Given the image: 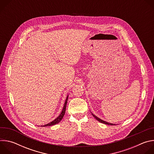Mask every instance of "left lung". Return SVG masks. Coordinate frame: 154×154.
<instances>
[{"label":"left lung","instance_id":"left-lung-1","mask_svg":"<svg viewBox=\"0 0 154 154\" xmlns=\"http://www.w3.org/2000/svg\"><path fill=\"white\" fill-rule=\"evenodd\" d=\"M92 114V115L95 118V119H97L98 121H99V122H100L101 123H103V124H107V125H114L115 124H112V123H109V122H106V121H103V120H102V119H100V118H99L98 117H97V116H96L95 115H94L93 113H91Z\"/></svg>","mask_w":154,"mask_h":154}]
</instances>
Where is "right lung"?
<instances>
[{
    "instance_id": "1",
    "label": "right lung",
    "mask_w": 154,
    "mask_h": 154,
    "mask_svg": "<svg viewBox=\"0 0 154 154\" xmlns=\"http://www.w3.org/2000/svg\"><path fill=\"white\" fill-rule=\"evenodd\" d=\"M68 96H67L66 99V101L64 102V106H63V110H62L61 113H60V115L58 116V117H57L55 120H54L51 122H50V123H49V124H48L46 125H42L41 127H48V126L54 125L55 124H58V122H60L61 121V119H63V116L64 115V113H65L66 108V104H67V102H68Z\"/></svg>"
}]
</instances>
